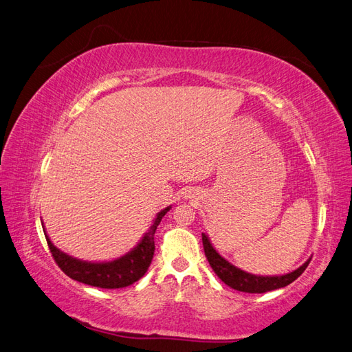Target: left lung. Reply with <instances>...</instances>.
Listing matches in <instances>:
<instances>
[{
  "label": "left lung",
  "mask_w": 352,
  "mask_h": 352,
  "mask_svg": "<svg viewBox=\"0 0 352 352\" xmlns=\"http://www.w3.org/2000/svg\"><path fill=\"white\" fill-rule=\"evenodd\" d=\"M202 242L208 263L215 271V274L223 280L227 286L246 294H264L270 292V290H276L290 285L304 273L311 261H305L302 265L294 270L292 273H287L283 276H256L246 273V271L237 268L232 263H228L224 256H221L205 233H202Z\"/></svg>",
  "instance_id": "1"
}]
</instances>
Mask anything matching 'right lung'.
I'll return each mask as SVG.
<instances>
[{"instance_id":"right-lung-1","label":"right lung","mask_w":352,"mask_h":352,"mask_svg":"<svg viewBox=\"0 0 352 352\" xmlns=\"http://www.w3.org/2000/svg\"><path fill=\"white\" fill-rule=\"evenodd\" d=\"M169 209L170 206H166L157 212L153 224L148 227L147 233L133 250H129L124 256L113 261H104V263H91V261L88 263V261L70 256L56 248L45 232L44 234L57 265L70 278L102 289L126 287L142 278L150 267L155 254V232L160 224V219L165 217Z\"/></svg>"}]
</instances>
